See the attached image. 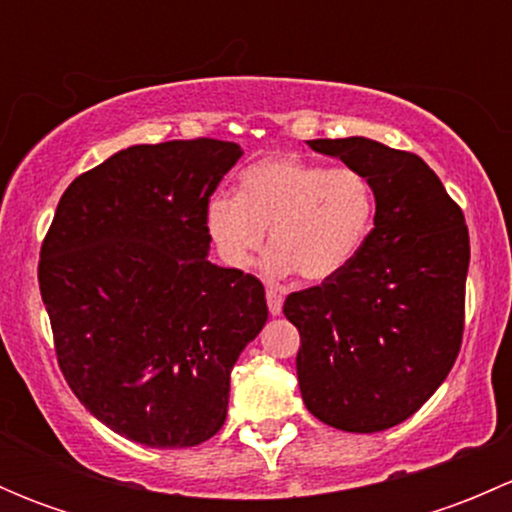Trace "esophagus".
Instances as JSON below:
<instances>
[{
    "label": "esophagus",
    "mask_w": 512,
    "mask_h": 512,
    "mask_svg": "<svg viewBox=\"0 0 512 512\" xmlns=\"http://www.w3.org/2000/svg\"><path fill=\"white\" fill-rule=\"evenodd\" d=\"M282 302H285V297H282L280 289H267V309H270L272 317L282 314Z\"/></svg>",
    "instance_id": "1"
}]
</instances>
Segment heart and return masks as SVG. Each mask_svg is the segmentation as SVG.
Returning a JSON list of instances; mask_svg holds the SVG:
<instances>
[{"instance_id":"heart-1","label":"heart","mask_w":512,"mask_h":512,"mask_svg":"<svg viewBox=\"0 0 512 512\" xmlns=\"http://www.w3.org/2000/svg\"><path fill=\"white\" fill-rule=\"evenodd\" d=\"M374 213V185L359 168L275 153L242 170L237 195L208 200L205 227L227 267H250L270 230V275L324 282L354 260Z\"/></svg>"}]
</instances>
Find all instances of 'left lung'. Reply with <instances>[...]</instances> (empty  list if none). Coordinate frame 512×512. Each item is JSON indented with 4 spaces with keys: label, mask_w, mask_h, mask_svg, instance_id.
I'll return each mask as SVG.
<instances>
[{
    "label": "left lung",
    "mask_w": 512,
    "mask_h": 512,
    "mask_svg": "<svg viewBox=\"0 0 512 512\" xmlns=\"http://www.w3.org/2000/svg\"><path fill=\"white\" fill-rule=\"evenodd\" d=\"M307 143L371 180L376 215L342 272L285 299L299 391L327 426L386 431L431 399L461 352L466 218L416 153L359 136Z\"/></svg>",
    "instance_id": "obj_1"
}]
</instances>
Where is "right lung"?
Here are the masks:
<instances>
[{"mask_svg":"<svg viewBox=\"0 0 512 512\" xmlns=\"http://www.w3.org/2000/svg\"><path fill=\"white\" fill-rule=\"evenodd\" d=\"M242 148L131 146L81 173L41 242L59 369L123 438L188 448L223 428L230 371L267 322L255 275L208 260L205 208Z\"/></svg>","mask_w":512,"mask_h":512,"instance_id":"1","label":"right lung"}]
</instances>
